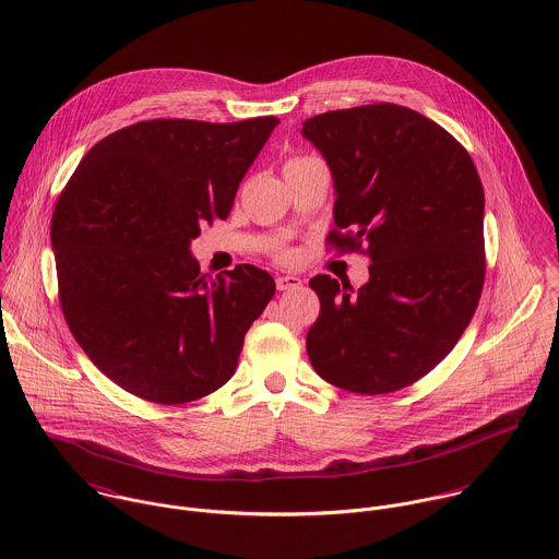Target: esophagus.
<instances>
[{
	"mask_svg": "<svg viewBox=\"0 0 559 559\" xmlns=\"http://www.w3.org/2000/svg\"><path fill=\"white\" fill-rule=\"evenodd\" d=\"M300 285H302V281H300L298 276H292V274H287V276H278V278H276V287H278V292L298 289Z\"/></svg>",
	"mask_w": 559,
	"mask_h": 559,
	"instance_id": "esophagus-1",
	"label": "esophagus"
}]
</instances>
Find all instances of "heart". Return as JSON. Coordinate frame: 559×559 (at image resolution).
<instances>
[{
    "label": "heart",
    "mask_w": 559,
    "mask_h": 559,
    "mask_svg": "<svg viewBox=\"0 0 559 559\" xmlns=\"http://www.w3.org/2000/svg\"><path fill=\"white\" fill-rule=\"evenodd\" d=\"M305 160H313V158H309V156H296V158H289L285 165H296V163H305ZM281 257H283V259H289L292 254H289V252H281Z\"/></svg>",
    "instance_id": "b5f03b06"
}]
</instances>
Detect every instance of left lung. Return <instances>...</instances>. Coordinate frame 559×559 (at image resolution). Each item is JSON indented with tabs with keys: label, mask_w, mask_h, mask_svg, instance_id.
Segmentation results:
<instances>
[{
	"label": "left lung",
	"mask_w": 559,
	"mask_h": 559,
	"mask_svg": "<svg viewBox=\"0 0 559 559\" xmlns=\"http://www.w3.org/2000/svg\"><path fill=\"white\" fill-rule=\"evenodd\" d=\"M335 185L329 246L370 257V281H309L320 316L313 370L355 394H390L429 374L460 342L486 278L484 187L466 147L399 104L329 110L302 123ZM366 242L367 248L360 246Z\"/></svg>",
	"instance_id": "obj_1"
}]
</instances>
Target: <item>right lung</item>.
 <instances>
[{"mask_svg": "<svg viewBox=\"0 0 559 559\" xmlns=\"http://www.w3.org/2000/svg\"><path fill=\"white\" fill-rule=\"evenodd\" d=\"M276 117L150 119L95 143L51 217L58 298L86 357L126 392L182 405L233 374L274 278L237 265L209 278L189 243L228 217Z\"/></svg>", "mask_w": 559, "mask_h": 559, "instance_id": "add662e5", "label": "right lung"}]
</instances>
